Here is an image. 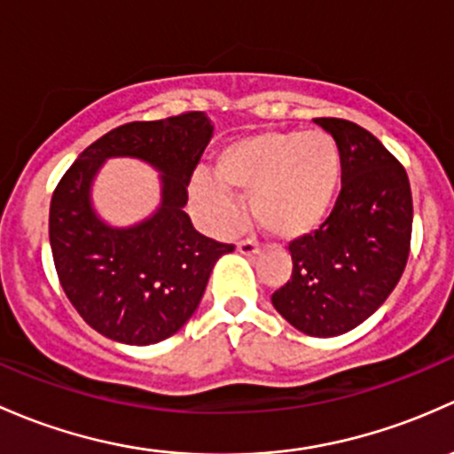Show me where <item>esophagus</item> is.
<instances>
[{"label": "esophagus", "instance_id": "1", "mask_svg": "<svg viewBox=\"0 0 454 454\" xmlns=\"http://www.w3.org/2000/svg\"><path fill=\"white\" fill-rule=\"evenodd\" d=\"M238 251H240L242 255H255L260 254V245L255 240H240L238 242Z\"/></svg>", "mask_w": 454, "mask_h": 454}]
</instances>
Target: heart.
I'll return each instance as SVG.
<instances>
[{
	"instance_id": "1",
	"label": "heart",
	"mask_w": 454,
	"mask_h": 454,
	"mask_svg": "<svg viewBox=\"0 0 454 454\" xmlns=\"http://www.w3.org/2000/svg\"><path fill=\"white\" fill-rule=\"evenodd\" d=\"M340 175V148L325 130H264L227 144L216 157V179L199 176L192 196L214 233L240 223L236 192L249 194L251 216L264 231L295 240L330 216Z\"/></svg>"
}]
</instances>
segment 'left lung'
Listing matches in <instances>:
<instances>
[{"label":"left lung","mask_w":454,"mask_h":454,"mask_svg":"<svg viewBox=\"0 0 454 454\" xmlns=\"http://www.w3.org/2000/svg\"><path fill=\"white\" fill-rule=\"evenodd\" d=\"M315 122L339 144L343 185L324 225L288 245L293 275L270 301L299 332L325 339L361 325L400 282L413 199L404 166L380 139L349 120Z\"/></svg>","instance_id":"1"}]
</instances>
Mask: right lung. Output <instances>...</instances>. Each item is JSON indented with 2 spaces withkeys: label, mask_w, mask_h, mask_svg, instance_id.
<instances>
[{
  "label": "right lung",
  "mask_w": 454,
  "mask_h": 454,
  "mask_svg": "<svg viewBox=\"0 0 454 454\" xmlns=\"http://www.w3.org/2000/svg\"><path fill=\"white\" fill-rule=\"evenodd\" d=\"M214 126L203 114L129 122L87 146L50 203L54 266L78 315L102 336L151 345L175 334L199 308L209 273L233 245L199 233L184 212L188 184ZM109 156H135L162 172V205L126 230L95 216L88 190Z\"/></svg>",
  "instance_id": "1"
}]
</instances>
